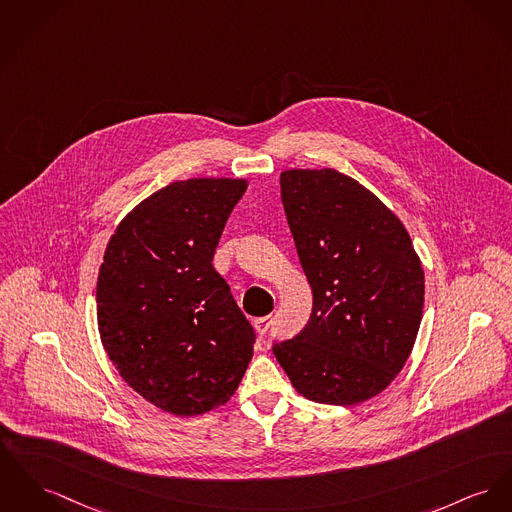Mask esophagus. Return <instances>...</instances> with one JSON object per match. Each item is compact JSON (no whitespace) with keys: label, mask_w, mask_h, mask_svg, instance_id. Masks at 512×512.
I'll return each mask as SVG.
<instances>
[{"label":"esophagus","mask_w":512,"mask_h":512,"mask_svg":"<svg viewBox=\"0 0 512 512\" xmlns=\"http://www.w3.org/2000/svg\"><path fill=\"white\" fill-rule=\"evenodd\" d=\"M272 322V316H262V318H256V320H254V330H256V334L264 336V334L270 330Z\"/></svg>","instance_id":"34e87169"}]
</instances>
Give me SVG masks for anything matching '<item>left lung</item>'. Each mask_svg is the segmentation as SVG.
<instances>
[{
	"label": "left lung",
	"mask_w": 512,
	"mask_h": 512,
	"mask_svg": "<svg viewBox=\"0 0 512 512\" xmlns=\"http://www.w3.org/2000/svg\"><path fill=\"white\" fill-rule=\"evenodd\" d=\"M279 184L312 312L273 355L308 400L357 406L408 361L425 301L421 260L402 221L351 176L293 169Z\"/></svg>",
	"instance_id": "8db88e82"
}]
</instances>
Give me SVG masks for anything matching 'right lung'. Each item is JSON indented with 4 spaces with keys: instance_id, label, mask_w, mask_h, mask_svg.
<instances>
[{
    "instance_id": "add662e5",
    "label": "right lung",
    "mask_w": 512,
    "mask_h": 512,
    "mask_svg": "<svg viewBox=\"0 0 512 512\" xmlns=\"http://www.w3.org/2000/svg\"><path fill=\"white\" fill-rule=\"evenodd\" d=\"M244 178L178 180L116 227L97 279L104 349L141 398L172 415L219 408L239 388L254 328L213 254Z\"/></svg>"
}]
</instances>
